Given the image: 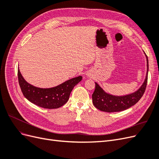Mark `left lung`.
Masks as SVG:
<instances>
[{"mask_svg":"<svg viewBox=\"0 0 159 159\" xmlns=\"http://www.w3.org/2000/svg\"><path fill=\"white\" fill-rule=\"evenodd\" d=\"M145 54L147 58V71L145 80L140 88L131 94L117 96L106 93L95 82V89L92 94V100L93 105L96 108L108 113L119 112L130 108L140 100L145 91L148 79V60L145 53Z\"/></svg>","mask_w":159,"mask_h":159,"instance_id":"8db88e82","label":"left lung"}]
</instances>
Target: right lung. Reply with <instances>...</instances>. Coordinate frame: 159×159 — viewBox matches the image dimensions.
Wrapping results in <instances>:
<instances>
[{
  "instance_id": "add662e5",
  "label": "right lung",
  "mask_w": 159,
  "mask_h": 159,
  "mask_svg": "<svg viewBox=\"0 0 159 159\" xmlns=\"http://www.w3.org/2000/svg\"><path fill=\"white\" fill-rule=\"evenodd\" d=\"M18 82L24 96L30 102L46 109L59 108L68 102L74 86L82 80L78 76L51 88H40L28 84L18 69Z\"/></svg>"
}]
</instances>
